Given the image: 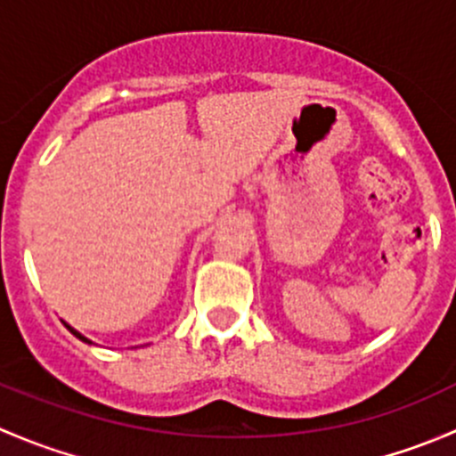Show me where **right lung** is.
Segmentation results:
<instances>
[{
	"mask_svg": "<svg viewBox=\"0 0 456 456\" xmlns=\"http://www.w3.org/2000/svg\"><path fill=\"white\" fill-rule=\"evenodd\" d=\"M66 326H68V329H70V333H72V335H75V338H79V339H81V342H86V344H92V342H90V339H87V338H84V335H81V333H79V330H75V329H72V326H70V324H66Z\"/></svg>",
	"mask_w": 456,
	"mask_h": 456,
	"instance_id": "add662e5",
	"label": "right lung"
}]
</instances>
